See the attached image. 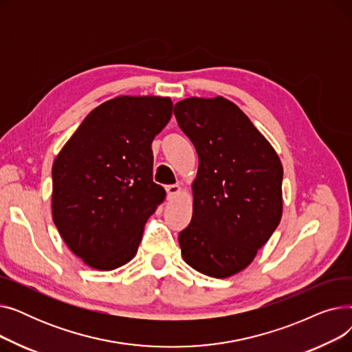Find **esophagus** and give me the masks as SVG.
I'll return each instance as SVG.
<instances>
[{
  "mask_svg": "<svg viewBox=\"0 0 352 352\" xmlns=\"http://www.w3.org/2000/svg\"><path fill=\"white\" fill-rule=\"evenodd\" d=\"M165 190H166V197H168V199H174L179 194L181 187L178 184H173V186H166Z\"/></svg>",
  "mask_w": 352,
  "mask_h": 352,
  "instance_id": "1",
  "label": "esophagus"
}]
</instances>
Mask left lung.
Returning a JSON list of instances; mask_svg holds the SVG:
<instances>
[{
  "mask_svg": "<svg viewBox=\"0 0 352 352\" xmlns=\"http://www.w3.org/2000/svg\"><path fill=\"white\" fill-rule=\"evenodd\" d=\"M195 146L192 219L178 235L184 261L227 278L247 268L283 217V164L250 118L224 97L175 104Z\"/></svg>",
  "mask_w": 352,
  "mask_h": 352,
  "instance_id": "left-lung-1",
  "label": "left lung"
}]
</instances>
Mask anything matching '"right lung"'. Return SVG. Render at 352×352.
<instances>
[{"label":"right lung","mask_w":352,"mask_h":352,"mask_svg":"<svg viewBox=\"0 0 352 352\" xmlns=\"http://www.w3.org/2000/svg\"><path fill=\"white\" fill-rule=\"evenodd\" d=\"M173 116L166 97L121 96L85 117L52 164V219L91 268L137 254L146 219L165 198L153 181L151 142Z\"/></svg>","instance_id":"right-lung-1"}]
</instances>
